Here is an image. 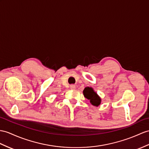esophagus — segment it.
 <instances>
[{"label": "esophagus", "instance_id": "esophagus-1", "mask_svg": "<svg viewBox=\"0 0 149 149\" xmlns=\"http://www.w3.org/2000/svg\"><path fill=\"white\" fill-rule=\"evenodd\" d=\"M70 88H71V89H72V90H74V89L76 88V86H75V85H71L70 86Z\"/></svg>", "mask_w": 149, "mask_h": 149}]
</instances>
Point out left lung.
<instances>
[{
	"instance_id": "8db88e82",
	"label": "left lung",
	"mask_w": 149,
	"mask_h": 149,
	"mask_svg": "<svg viewBox=\"0 0 149 149\" xmlns=\"http://www.w3.org/2000/svg\"><path fill=\"white\" fill-rule=\"evenodd\" d=\"M83 95L87 99L90 100V103L95 106H99L101 99L97 95V93L93 91V90L91 87L87 86L83 90Z\"/></svg>"
}]
</instances>
